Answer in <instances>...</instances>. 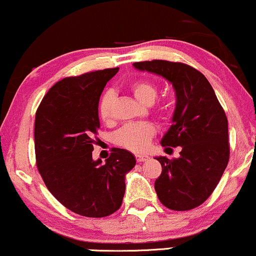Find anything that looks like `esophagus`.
<instances>
[{
    "instance_id": "1",
    "label": "esophagus",
    "mask_w": 256,
    "mask_h": 256,
    "mask_svg": "<svg viewBox=\"0 0 256 256\" xmlns=\"http://www.w3.org/2000/svg\"><path fill=\"white\" fill-rule=\"evenodd\" d=\"M148 159V156H146V154H136V160L137 162H144V160Z\"/></svg>"
}]
</instances>
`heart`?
<instances>
[{"label": "heart", "instance_id": "1", "mask_svg": "<svg viewBox=\"0 0 256 256\" xmlns=\"http://www.w3.org/2000/svg\"><path fill=\"white\" fill-rule=\"evenodd\" d=\"M130 91L140 102L146 106H150L156 102L158 97V88L154 82L150 80H136L130 84L128 86ZM115 100V94L112 90H108L100 97V103H98V114L100 118L104 122H112V110H113V103ZM156 112L160 115L166 114L168 106H159L156 108ZM156 134V128L152 122H134L122 126L119 131H116L114 134V141L118 146L128 150L134 153H140L147 150L152 141Z\"/></svg>", "mask_w": 256, "mask_h": 256}]
</instances>
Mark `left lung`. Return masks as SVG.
Here are the masks:
<instances>
[{
    "mask_svg": "<svg viewBox=\"0 0 256 256\" xmlns=\"http://www.w3.org/2000/svg\"><path fill=\"white\" fill-rule=\"evenodd\" d=\"M136 69L172 84L176 106L162 146L180 147V158H156L162 174L154 188L162 206L184 212L199 206L218 186L230 159L228 122L214 90L200 72L178 62L146 60Z\"/></svg>",
    "mask_w": 256,
    "mask_h": 256,
    "instance_id": "8db88e82",
    "label": "left lung"
}]
</instances>
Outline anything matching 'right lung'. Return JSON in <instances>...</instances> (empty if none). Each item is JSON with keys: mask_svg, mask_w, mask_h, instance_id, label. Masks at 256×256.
Returning <instances> with one entry per match:
<instances>
[{"mask_svg": "<svg viewBox=\"0 0 256 256\" xmlns=\"http://www.w3.org/2000/svg\"><path fill=\"white\" fill-rule=\"evenodd\" d=\"M118 70L58 81L35 115L36 164L44 184L66 209L87 218H104L122 206L125 175L136 165L132 153L120 148L112 150L106 164L92 159L100 97Z\"/></svg>", "mask_w": 256, "mask_h": 256, "instance_id": "right-lung-1", "label": "right lung"}]
</instances>
